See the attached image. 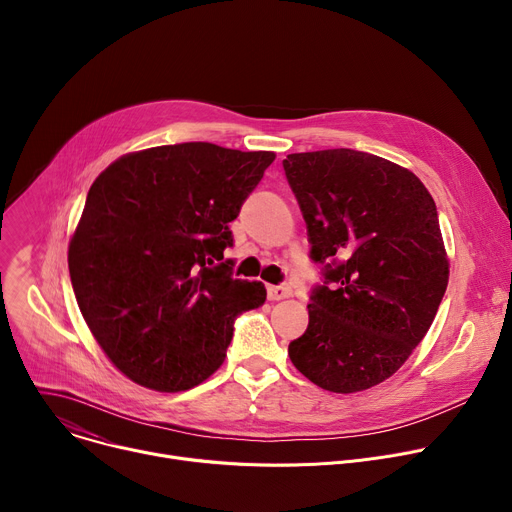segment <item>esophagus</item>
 <instances>
[{
  "instance_id": "34e87169",
  "label": "esophagus",
  "mask_w": 512,
  "mask_h": 512,
  "mask_svg": "<svg viewBox=\"0 0 512 512\" xmlns=\"http://www.w3.org/2000/svg\"><path fill=\"white\" fill-rule=\"evenodd\" d=\"M291 296V287L289 285H269L267 287V298L271 302H279Z\"/></svg>"
}]
</instances>
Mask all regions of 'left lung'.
Segmentation results:
<instances>
[{"instance_id": "obj_1", "label": "left lung", "mask_w": 512, "mask_h": 512, "mask_svg": "<svg viewBox=\"0 0 512 512\" xmlns=\"http://www.w3.org/2000/svg\"><path fill=\"white\" fill-rule=\"evenodd\" d=\"M283 170L326 277L287 354L326 391H367L403 367L446 294L435 202L407 168L356 150L289 154Z\"/></svg>"}]
</instances>
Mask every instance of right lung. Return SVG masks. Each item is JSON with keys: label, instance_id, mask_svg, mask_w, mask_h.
Returning a JSON list of instances; mask_svg holds the SVG:
<instances>
[{"label": "right lung", "instance_id": "add662e5", "mask_svg": "<svg viewBox=\"0 0 512 512\" xmlns=\"http://www.w3.org/2000/svg\"><path fill=\"white\" fill-rule=\"evenodd\" d=\"M275 160L206 141L125 154L93 182L68 271L95 340L127 379L162 393L225 362L235 318L265 304L233 279L229 223Z\"/></svg>", "mask_w": 512, "mask_h": 512}]
</instances>
